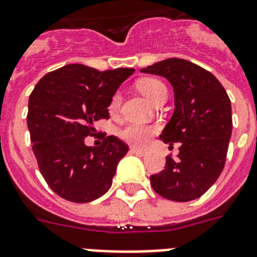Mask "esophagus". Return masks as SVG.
Wrapping results in <instances>:
<instances>
[{"mask_svg": "<svg viewBox=\"0 0 257 257\" xmlns=\"http://www.w3.org/2000/svg\"><path fill=\"white\" fill-rule=\"evenodd\" d=\"M131 152L135 155H139V156H144V155L147 154L146 150H140V148H136V147H132V148H131Z\"/></svg>", "mask_w": 257, "mask_h": 257, "instance_id": "obj_1", "label": "esophagus"}]
</instances>
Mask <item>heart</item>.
<instances>
[{
    "label": "heart",
    "instance_id": "heart-1",
    "mask_svg": "<svg viewBox=\"0 0 257 257\" xmlns=\"http://www.w3.org/2000/svg\"><path fill=\"white\" fill-rule=\"evenodd\" d=\"M137 87L146 95L151 102L155 103L160 97L167 95V89L166 86L158 79H152V78H146L142 81L137 82ZM121 105V95L120 93H114L113 97L110 98V102H109V111L110 113H115L118 110V107ZM155 133L154 126L150 125H142V124H126L125 126L118 131V137L121 140H124L128 144H133V146H143L146 144L150 137Z\"/></svg>",
    "mask_w": 257,
    "mask_h": 257
}]
</instances>
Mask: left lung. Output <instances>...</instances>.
I'll list each match as a JSON object with an SVG mask.
<instances>
[{
    "label": "left lung",
    "mask_w": 257,
    "mask_h": 257,
    "mask_svg": "<svg viewBox=\"0 0 257 257\" xmlns=\"http://www.w3.org/2000/svg\"><path fill=\"white\" fill-rule=\"evenodd\" d=\"M166 78L174 89L175 109L160 139L171 148L179 143L176 159L151 175V185L163 198L187 202L206 193L224 170L232 135L230 99L218 79L198 64L171 58L142 68Z\"/></svg>",
    "instance_id": "left-lung-1"
}]
</instances>
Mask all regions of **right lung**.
<instances>
[{
	"mask_svg": "<svg viewBox=\"0 0 257 257\" xmlns=\"http://www.w3.org/2000/svg\"><path fill=\"white\" fill-rule=\"evenodd\" d=\"M133 72L67 64L35 86L27 115L32 150L43 178L59 197L86 203L110 189L128 146L103 135L101 146L87 147L85 137L93 135L95 121L109 118L110 98Z\"/></svg>",
	"mask_w": 257,
	"mask_h": 257,
	"instance_id": "add662e5",
	"label": "right lung"
}]
</instances>
